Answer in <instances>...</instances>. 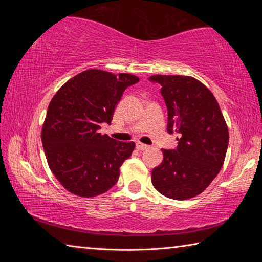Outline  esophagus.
Instances as JSON below:
<instances>
[{
	"label": "esophagus",
	"instance_id": "1",
	"mask_svg": "<svg viewBox=\"0 0 262 262\" xmlns=\"http://www.w3.org/2000/svg\"><path fill=\"white\" fill-rule=\"evenodd\" d=\"M149 148V145H147V144H143V143H136V149H139V150H145V149H148Z\"/></svg>",
	"mask_w": 262,
	"mask_h": 262
}]
</instances>
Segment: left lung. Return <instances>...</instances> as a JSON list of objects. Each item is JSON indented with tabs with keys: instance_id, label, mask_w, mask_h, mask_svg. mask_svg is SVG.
Listing matches in <instances>:
<instances>
[{
	"instance_id": "obj_1",
	"label": "left lung",
	"mask_w": 262,
	"mask_h": 262,
	"mask_svg": "<svg viewBox=\"0 0 262 262\" xmlns=\"http://www.w3.org/2000/svg\"><path fill=\"white\" fill-rule=\"evenodd\" d=\"M167 107V133L179 134L178 147L163 149L151 181L159 193L174 200L201 194L223 166L229 130L223 114L206 85L190 76L155 75Z\"/></svg>"
}]
</instances>
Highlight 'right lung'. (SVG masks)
<instances>
[{"label": "right lung", "instance_id": "obj_1", "mask_svg": "<svg viewBox=\"0 0 262 262\" xmlns=\"http://www.w3.org/2000/svg\"><path fill=\"white\" fill-rule=\"evenodd\" d=\"M139 77L89 69L70 78L48 105L41 141L47 163L70 193L92 198L117 184L120 166L134 142H120L99 133L108 123L123 91Z\"/></svg>", "mask_w": 262, "mask_h": 262}]
</instances>
